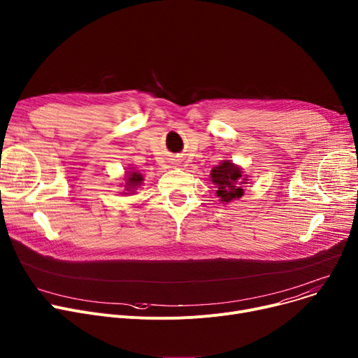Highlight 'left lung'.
<instances>
[{
	"instance_id": "1",
	"label": "left lung",
	"mask_w": 358,
	"mask_h": 358,
	"mask_svg": "<svg viewBox=\"0 0 358 358\" xmlns=\"http://www.w3.org/2000/svg\"><path fill=\"white\" fill-rule=\"evenodd\" d=\"M211 182L217 187L220 201L229 203L243 196V184H248V176H243L241 166L230 161H222L211 170Z\"/></svg>"
}]
</instances>
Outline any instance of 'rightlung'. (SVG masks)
<instances>
[{
    "label": "right lung",
    "mask_w": 358,
    "mask_h": 358,
    "mask_svg": "<svg viewBox=\"0 0 358 358\" xmlns=\"http://www.w3.org/2000/svg\"><path fill=\"white\" fill-rule=\"evenodd\" d=\"M142 181H144V177H142L141 173L138 171H127L125 174V189L127 192H131L134 193L135 189L142 184ZM122 194H128V193H122Z\"/></svg>",
    "instance_id": "right-lung-1"
}]
</instances>
